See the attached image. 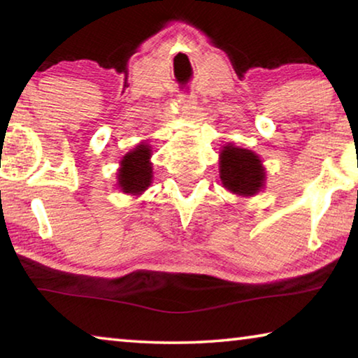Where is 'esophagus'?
<instances>
[{
    "label": "esophagus",
    "mask_w": 358,
    "mask_h": 358,
    "mask_svg": "<svg viewBox=\"0 0 358 358\" xmlns=\"http://www.w3.org/2000/svg\"><path fill=\"white\" fill-rule=\"evenodd\" d=\"M178 102H180L181 106H186V107L192 108L194 104H196V96L189 94V93H181V94L178 96Z\"/></svg>",
    "instance_id": "esophagus-1"
}]
</instances>
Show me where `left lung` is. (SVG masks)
Wrapping results in <instances>:
<instances>
[{"mask_svg": "<svg viewBox=\"0 0 358 358\" xmlns=\"http://www.w3.org/2000/svg\"><path fill=\"white\" fill-rule=\"evenodd\" d=\"M220 177L226 189L250 197L264 187L265 169L254 151L229 143L220 155Z\"/></svg>", "mask_w": 358, "mask_h": 358, "instance_id": "8db88e82", "label": "left lung"}]
</instances>
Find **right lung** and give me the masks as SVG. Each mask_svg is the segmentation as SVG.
<instances>
[{
	"label": "right lung",
	"mask_w": 358,
	"mask_h": 358,
	"mask_svg": "<svg viewBox=\"0 0 358 358\" xmlns=\"http://www.w3.org/2000/svg\"><path fill=\"white\" fill-rule=\"evenodd\" d=\"M150 157L151 147L142 142L121 159L118 169V186L121 191L138 196L147 189L153 180V167H151Z\"/></svg>",
	"instance_id": "1"
}]
</instances>
